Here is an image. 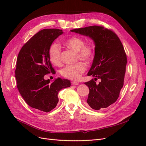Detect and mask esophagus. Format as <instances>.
<instances>
[{"label":"esophagus","mask_w":146,"mask_h":146,"mask_svg":"<svg viewBox=\"0 0 146 146\" xmlns=\"http://www.w3.org/2000/svg\"><path fill=\"white\" fill-rule=\"evenodd\" d=\"M71 83L72 85H79V83L77 82H76V81H72Z\"/></svg>","instance_id":"1"}]
</instances>
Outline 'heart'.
<instances>
[{
	"label": "heart",
	"instance_id": "1",
	"mask_svg": "<svg viewBox=\"0 0 146 146\" xmlns=\"http://www.w3.org/2000/svg\"><path fill=\"white\" fill-rule=\"evenodd\" d=\"M64 45L68 48L77 52L78 58L85 62H90L94 56V46L91 43H86L80 37H72L64 41ZM48 58L55 66H59L61 63V47L58 43H52L48 48ZM86 66L82 62L73 64H68L61 70V74L66 78L77 80L85 71Z\"/></svg>",
	"mask_w": 146,
	"mask_h": 146
}]
</instances>
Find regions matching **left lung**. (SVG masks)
Returning <instances> with one entry per match:
<instances>
[{
	"label": "left lung",
	"instance_id": "left-lung-1",
	"mask_svg": "<svg viewBox=\"0 0 146 146\" xmlns=\"http://www.w3.org/2000/svg\"><path fill=\"white\" fill-rule=\"evenodd\" d=\"M70 32L88 36L95 44L94 57L88 76L94 80L85 82L90 90L86 105L99 110L114 104L123 85L127 56L122 44L111 30L93 25L71 30ZM101 82L96 84L95 81Z\"/></svg>",
	"mask_w": 146,
	"mask_h": 146
}]
</instances>
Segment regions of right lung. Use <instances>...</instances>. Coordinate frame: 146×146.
Wrapping results in <instances>:
<instances>
[{
	"label": "right lung",
	"instance_id": "add662e5",
	"mask_svg": "<svg viewBox=\"0 0 146 146\" xmlns=\"http://www.w3.org/2000/svg\"><path fill=\"white\" fill-rule=\"evenodd\" d=\"M62 30L43 29L35 34L21 49L16 62L15 77L21 95L30 107L49 112L58 102V94L70 86V82L60 77L50 82L44 78L55 70L48 58V48Z\"/></svg>",
	"mask_w": 146,
	"mask_h": 146
}]
</instances>
